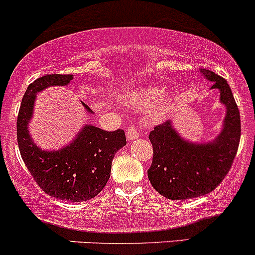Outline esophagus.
Here are the masks:
<instances>
[{
    "label": "esophagus",
    "instance_id": "obj_1",
    "mask_svg": "<svg viewBox=\"0 0 255 255\" xmlns=\"http://www.w3.org/2000/svg\"><path fill=\"white\" fill-rule=\"evenodd\" d=\"M127 137H128V141H133V139L138 138V137H139V128L137 127L136 124L131 125V127L128 128V131H127Z\"/></svg>",
    "mask_w": 255,
    "mask_h": 255
}]
</instances>
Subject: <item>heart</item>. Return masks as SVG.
<instances>
[{
  "instance_id": "1",
  "label": "heart",
  "mask_w": 255,
  "mask_h": 255,
  "mask_svg": "<svg viewBox=\"0 0 255 255\" xmlns=\"http://www.w3.org/2000/svg\"><path fill=\"white\" fill-rule=\"evenodd\" d=\"M166 95V89L162 87H150L147 89H143L139 91L138 96H137V104L142 106H151L156 102H159ZM167 113V106H161L158 108L155 114L161 118V117L166 116Z\"/></svg>"
}]
</instances>
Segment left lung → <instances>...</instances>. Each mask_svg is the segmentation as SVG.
<instances>
[{
	"instance_id": "8db88e82",
	"label": "left lung",
	"mask_w": 255,
	"mask_h": 255,
	"mask_svg": "<svg viewBox=\"0 0 255 255\" xmlns=\"http://www.w3.org/2000/svg\"><path fill=\"white\" fill-rule=\"evenodd\" d=\"M200 72L213 83L212 89L219 90L227 110L219 135L210 142L187 141L171 120L149 133L153 161L148 178L154 189L171 200L193 199L216 189L233 165L241 137L240 112L228 82L210 70L200 68Z\"/></svg>"
}]
</instances>
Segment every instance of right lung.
Instances as JSON below:
<instances>
[{
  "instance_id": "add662e5",
  "label": "right lung",
  "mask_w": 255,
  "mask_h": 255,
  "mask_svg": "<svg viewBox=\"0 0 255 255\" xmlns=\"http://www.w3.org/2000/svg\"><path fill=\"white\" fill-rule=\"evenodd\" d=\"M72 79V74H45L28 85L20 105L16 136L21 158L41 189L56 199L81 202L93 199L104 189L110 179L114 154L127 145V137L122 128L108 132L94 125H84L73 141L61 149H41L32 141L28 124L36 95L49 87H65Z\"/></svg>"
}]
</instances>
